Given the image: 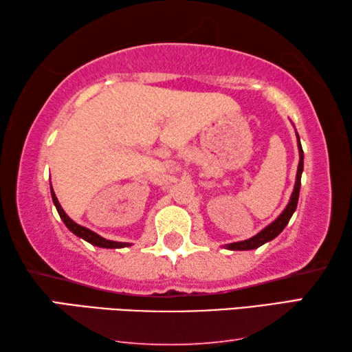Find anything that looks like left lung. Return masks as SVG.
<instances>
[{
  "instance_id": "obj_1",
  "label": "left lung",
  "mask_w": 352,
  "mask_h": 352,
  "mask_svg": "<svg viewBox=\"0 0 352 352\" xmlns=\"http://www.w3.org/2000/svg\"><path fill=\"white\" fill-rule=\"evenodd\" d=\"M296 142H298V152H300V163H298V169H296V180H295L294 192H292V195H290L287 206L284 208V211L279 214V216L273 220L272 223L267 225L265 228H262L258 234H254L253 237H250V239L241 241V242L226 243L225 245L226 250H239V252H242V250L258 248L261 245H264V243L275 239V237L285 228V225L289 223L290 217L294 216V212L296 210L298 197H300V188H301V174H302V169H305V153H302L300 135L298 133H296Z\"/></svg>"
}]
</instances>
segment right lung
<instances>
[{"label": "right lung", "mask_w": 352, "mask_h": 352, "mask_svg": "<svg viewBox=\"0 0 352 352\" xmlns=\"http://www.w3.org/2000/svg\"><path fill=\"white\" fill-rule=\"evenodd\" d=\"M51 197H52V201H54V205L57 208L58 216H60V219L63 220V223L67 225V228L71 231V233L76 234L77 237H80V239L90 242L91 245L100 247V248H124V247L132 245V243H129V242H116V241L105 239V237L96 234L94 231L88 230V228H85V226H82L79 223H76L74 220H71L68 217V214L63 211V208L60 206V204H58V200L56 197V192H54V189H52V186H51Z\"/></svg>", "instance_id": "add662e5"}]
</instances>
